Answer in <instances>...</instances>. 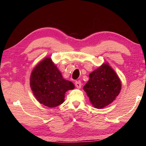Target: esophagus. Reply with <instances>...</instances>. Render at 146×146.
Returning a JSON list of instances; mask_svg holds the SVG:
<instances>
[{
    "mask_svg": "<svg viewBox=\"0 0 146 146\" xmlns=\"http://www.w3.org/2000/svg\"><path fill=\"white\" fill-rule=\"evenodd\" d=\"M75 86L76 88H80L81 86H82V83H81L80 81H76L75 82Z\"/></svg>",
    "mask_w": 146,
    "mask_h": 146,
    "instance_id": "obj_1",
    "label": "esophagus"
}]
</instances>
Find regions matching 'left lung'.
Segmentation results:
<instances>
[{"label": "left lung", "mask_w": 146, "mask_h": 146, "mask_svg": "<svg viewBox=\"0 0 146 146\" xmlns=\"http://www.w3.org/2000/svg\"><path fill=\"white\" fill-rule=\"evenodd\" d=\"M89 76L90 80L83 89L94 107L103 108L113 102L121 90L120 80L114 70L104 64Z\"/></svg>", "instance_id": "obj_1"}]
</instances>
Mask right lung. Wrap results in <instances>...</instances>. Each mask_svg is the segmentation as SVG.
<instances>
[{"mask_svg":"<svg viewBox=\"0 0 146 146\" xmlns=\"http://www.w3.org/2000/svg\"><path fill=\"white\" fill-rule=\"evenodd\" d=\"M30 86L38 102L49 108L62 104L65 93L75 88L72 82L62 78L50 58H46L34 68Z\"/></svg>","mask_w":146,"mask_h":146,"instance_id":"add662e5","label":"right lung"}]
</instances>
